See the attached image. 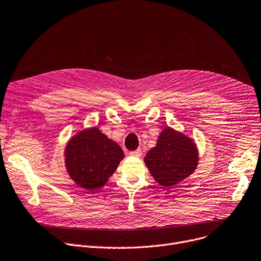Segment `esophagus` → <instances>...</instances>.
I'll use <instances>...</instances> for the list:
<instances>
[{
	"label": "esophagus",
	"instance_id": "obj_1",
	"mask_svg": "<svg viewBox=\"0 0 261 261\" xmlns=\"http://www.w3.org/2000/svg\"><path fill=\"white\" fill-rule=\"evenodd\" d=\"M141 154H142V150L141 149H136V150H134V151H130L129 152V155H132V156H137V158H139V156H141Z\"/></svg>",
	"mask_w": 261,
	"mask_h": 261
}]
</instances>
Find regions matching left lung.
<instances>
[{"mask_svg": "<svg viewBox=\"0 0 261 261\" xmlns=\"http://www.w3.org/2000/svg\"><path fill=\"white\" fill-rule=\"evenodd\" d=\"M198 153L192 140L167 127L159 136L156 145L144 158L155 181L171 187L189 176L196 168Z\"/></svg>", "mask_w": 261, "mask_h": 261, "instance_id": "8db88e82", "label": "left lung"}]
</instances>
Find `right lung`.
<instances>
[{
  "instance_id": "1",
  "label": "right lung",
  "mask_w": 261,
  "mask_h": 261,
  "mask_svg": "<svg viewBox=\"0 0 261 261\" xmlns=\"http://www.w3.org/2000/svg\"><path fill=\"white\" fill-rule=\"evenodd\" d=\"M66 167L75 183L93 191L102 187L124 158L123 150L98 127L82 130L66 147Z\"/></svg>"
}]
</instances>
